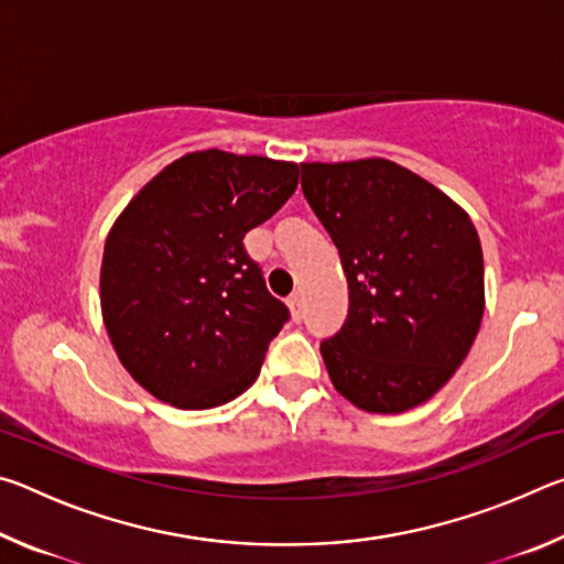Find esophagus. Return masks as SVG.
I'll use <instances>...</instances> for the list:
<instances>
[{
	"mask_svg": "<svg viewBox=\"0 0 564 564\" xmlns=\"http://www.w3.org/2000/svg\"><path fill=\"white\" fill-rule=\"evenodd\" d=\"M289 305H291L293 318L301 321V318H303V293H301V291L291 293V295H289Z\"/></svg>",
	"mask_w": 564,
	"mask_h": 564,
	"instance_id": "34e87169",
	"label": "esophagus"
}]
</instances>
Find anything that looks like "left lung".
I'll return each instance as SVG.
<instances>
[{
  "label": "left lung",
  "instance_id": "left-lung-1",
  "mask_svg": "<svg viewBox=\"0 0 564 564\" xmlns=\"http://www.w3.org/2000/svg\"><path fill=\"white\" fill-rule=\"evenodd\" d=\"M301 171L348 279V318L321 343L333 386L368 413L425 403L480 330L485 269L470 216L388 159Z\"/></svg>",
  "mask_w": 564,
  "mask_h": 564
}]
</instances>
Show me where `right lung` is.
<instances>
[{"mask_svg": "<svg viewBox=\"0 0 564 564\" xmlns=\"http://www.w3.org/2000/svg\"><path fill=\"white\" fill-rule=\"evenodd\" d=\"M299 186V164L194 151L131 198L107 236L101 316L121 366L169 405L204 410L261 373L289 308L243 236Z\"/></svg>", "mask_w": 564, "mask_h": 564, "instance_id": "right-lung-1", "label": "right lung"}]
</instances>
